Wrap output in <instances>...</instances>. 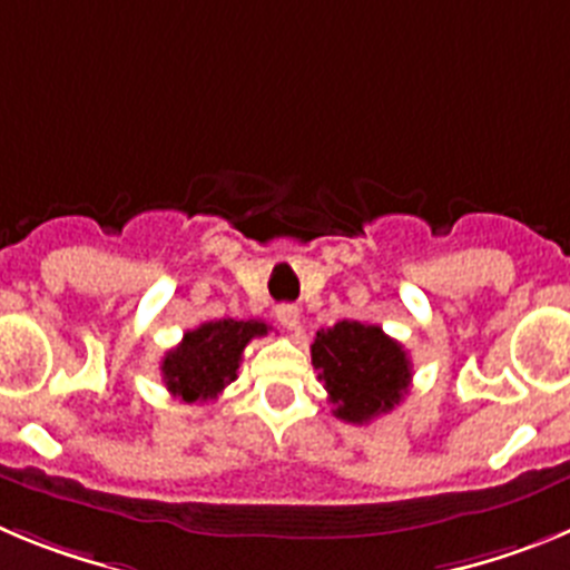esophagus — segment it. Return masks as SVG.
Returning <instances> with one entry per match:
<instances>
[{"label": "esophagus", "instance_id": "34e87169", "mask_svg": "<svg viewBox=\"0 0 570 570\" xmlns=\"http://www.w3.org/2000/svg\"><path fill=\"white\" fill-rule=\"evenodd\" d=\"M274 316H276V322H279L282 328L296 331V325H299V308H296V305H276Z\"/></svg>", "mask_w": 570, "mask_h": 570}]
</instances>
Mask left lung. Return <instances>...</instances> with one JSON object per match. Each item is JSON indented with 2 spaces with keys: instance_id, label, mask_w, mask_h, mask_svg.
Returning <instances> with one entry per match:
<instances>
[{
  "instance_id": "1",
  "label": "left lung",
  "mask_w": 570,
  "mask_h": 570,
  "mask_svg": "<svg viewBox=\"0 0 570 570\" xmlns=\"http://www.w3.org/2000/svg\"><path fill=\"white\" fill-rule=\"evenodd\" d=\"M311 362L334 402V416L354 425L394 411L411 385L405 347L380 325L342 320L334 328L316 331Z\"/></svg>"
}]
</instances>
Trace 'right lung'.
Segmentation results:
<instances>
[{"label":"right lung","mask_w":570,"mask_h":570,"mask_svg":"<svg viewBox=\"0 0 570 570\" xmlns=\"http://www.w3.org/2000/svg\"><path fill=\"white\" fill-rule=\"evenodd\" d=\"M268 334L262 320H216L188 331L163 360V380L183 402H208L223 394L239 374L242 351Z\"/></svg>","instance_id":"1"}]
</instances>
